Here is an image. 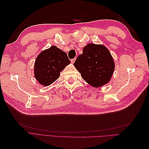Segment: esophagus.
Here are the masks:
<instances>
[{
	"label": "esophagus",
	"mask_w": 149,
	"mask_h": 149,
	"mask_svg": "<svg viewBox=\"0 0 149 149\" xmlns=\"http://www.w3.org/2000/svg\"><path fill=\"white\" fill-rule=\"evenodd\" d=\"M75 59H76V58H74V59H71V62H72V63H74L75 62Z\"/></svg>",
	"instance_id": "1"
}]
</instances>
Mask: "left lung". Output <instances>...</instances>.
Returning <instances> with one entry per match:
<instances>
[{
    "label": "left lung",
    "instance_id": "obj_1",
    "mask_svg": "<svg viewBox=\"0 0 149 149\" xmlns=\"http://www.w3.org/2000/svg\"><path fill=\"white\" fill-rule=\"evenodd\" d=\"M75 67L83 79L91 86L99 88L111 79L115 69V63L109 50L102 45L89 43L79 56Z\"/></svg>",
    "mask_w": 149,
    "mask_h": 149
}]
</instances>
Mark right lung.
I'll return each mask as SVG.
<instances>
[{
	"mask_svg": "<svg viewBox=\"0 0 149 149\" xmlns=\"http://www.w3.org/2000/svg\"><path fill=\"white\" fill-rule=\"evenodd\" d=\"M70 63L67 54L56 46L38 56L34 63V77L39 83L49 86L60 76V72Z\"/></svg>",
	"mask_w": 149,
	"mask_h": 149,
	"instance_id": "add662e5",
	"label": "right lung"
}]
</instances>
